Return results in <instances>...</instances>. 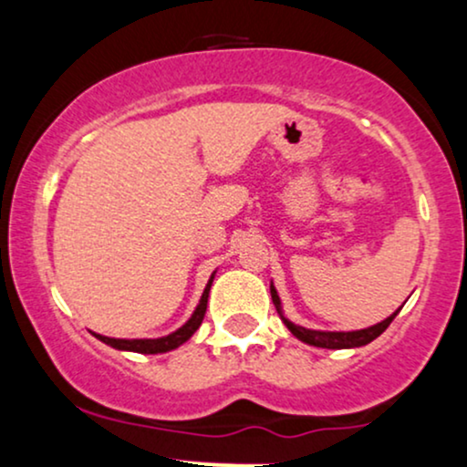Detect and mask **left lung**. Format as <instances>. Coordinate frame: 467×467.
I'll list each match as a JSON object with an SVG mask.
<instances>
[{"label": "left lung", "mask_w": 467, "mask_h": 467, "mask_svg": "<svg viewBox=\"0 0 467 467\" xmlns=\"http://www.w3.org/2000/svg\"><path fill=\"white\" fill-rule=\"evenodd\" d=\"M270 292H272V301H275L278 314H281V301H278V294H276L275 285H270ZM395 316H398V312H395L393 316H389V318L382 320V323L368 327V329L347 331V334H342V331H312V329H305V327H298V325L289 323L287 318H283V323L287 325V329L292 331V334L296 336L298 340L307 342V345L323 347V349H351V347L368 345V342L375 340V337H378L379 334H384V331H387V327L393 323Z\"/></svg>", "instance_id": "obj_1"}]
</instances>
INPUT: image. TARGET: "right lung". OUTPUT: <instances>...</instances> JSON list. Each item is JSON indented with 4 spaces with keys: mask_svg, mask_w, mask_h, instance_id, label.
Masks as SVG:
<instances>
[{
    "mask_svg": "<svg viewBox=\"0 0 467 467\" xmlns=\"http://www.w3.org/2000/svg\"><path fill=\"white\" fill-rule=\"evenodd\" d=\"M213 278L208 281L206 289H203L202 294V301L200 305H197L195 314L191 316L189 323H186L184 327H180L178 331H173V334L164 336V337H155V340H122V337H107V336H99L94 334L99 340H103L105 345L114 347V349H120V351H136V353H164V351H171L175 349V347L184 345L189 337L195 334L197 327L202 325L203 320V314H206V305H208V292H211V285H213Z\"/></svg>",
    "mask_w": 467,
    "mask_h": 467,
    "instance_id": "1",
    "label": "right lung"
}]
</instances>
